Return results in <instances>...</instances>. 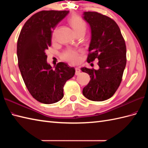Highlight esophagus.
Returning <instances> with one entry per match:
<instances>
[{
    "mask_svg": "<svg viewBox=\"0 0 148 148\" xmlns=\"http://www.w3.org/2000/svg\"><path fill=\"white\" fill-rule=\"evenodd\" d=\"M81 72V70L79 67L76 68V75H79Z\"/></svg>",
    "mask_w": 148,
    "mask_h": 148,
    "instance_id": "esophagus-1",
    "label": "esophagus"
}]
</instances>
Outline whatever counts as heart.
Listing matches in <instances>:
<instances>
[{
  "mask_svg": "<svg viewBox=\"0 0 148 148\" xmlns=\"http://www.w3.org/2000/svg\"><path fill=\"white\" fill-rule=\"evenodd\" d=\"M69 23L76 34L81 32H85L86 29V23L80 17L77 16L76 15L72 16L69 19ZM62 57L65 60L73 64H76L79 61V53L75 49H69L66 50L62 54Z\"/></svg>",
  "mask_w": 148,
  "mask_h": 148,
  "instance_id": "b5f03b06",
  "label": "heart"
}]
</instances>
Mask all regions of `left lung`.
Instances as JSON below:
<instances>
[{
	"mask_svg": "<svg viewBox=\"0 0 148 148\" xmlns=\"http://www.w3.org/2000/svg\"><path fill=\"white\" fill-rule=\"evenodd\" d=\"M83 14L92 30L87 62L98 59L99 69H81L91 79L83 94L92 101H103L111 98L120 85L127 64L126 45L112 19L93 11L84 12Z\"/></svg>",
	"mask_w": 148,
	"mask_h": 148,
	"instance_id": "1",
	"label": "left lung"
}]
</instances>
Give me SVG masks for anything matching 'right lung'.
Segmentation results:
<instances>
[{
    "label": "right lung",
    "instance_id": "right-lung-1",
    "mask_svg": "<svg viewBox=\"0 0 148 148\" xmlns=\"http://www.w3.org/2000/svg\"><path fill=\"white\" fill-rule=\"evenodd\" d=\"M69 12H37L25 22L18 39V67L24 83L31 95L46 104L63 98L65 83L75 74V69L64 62L58 63L53 69L45 53L51 46L53 30Z\"/></svg>",
    "mask_w": 148,
    "mask_h": 148
}]
</instances>
